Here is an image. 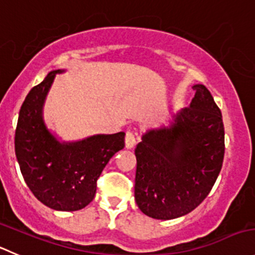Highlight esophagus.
I'll list each match as a JSON object with an SVG mask.
<instances>
[{
	"mask_svg": "<svg viewBox=\"0 0 255 255\" xmlns=\"http://www.w3.org/2000/svg\"><path fill=\"white\" fill-rule=\"evenodd\" d=\"M135 144H136L135 134L129 130V131L126 132V135H125V147L126 149H132Z\"/></svg>",
	"mask_w": 255,
	"mask_h": 255,
	"instance_id": "obj_1",
	"label": "esophagus"
}]
</instances>
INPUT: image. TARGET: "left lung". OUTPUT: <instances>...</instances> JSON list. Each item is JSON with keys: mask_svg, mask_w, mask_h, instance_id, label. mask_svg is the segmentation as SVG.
<instances>
[{"mask_svg": "<svg viewBox=\"0 0 255 255\" xmlns=\"http://www.w3.org/2000/svg\"><path fill=\"white\" fill-rule=\"evenodd\" d=\"M193 89L190 106L174 114L169 126L147 130L135 149V200L154 219H175L195 209L222 170V113L204 85Z\"/></svg>", "mask_w": 255, "mask_h": 255, "instance_id": "obj_1", "label": "left lung"}]
</instances>
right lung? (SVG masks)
Masks as SVG:
<instances>
[{
  "label": "right lung",
  "mask_w": 255,
  "mask_h": 255,
  "mask_svg": "<svg viewBox=\"0 0 255 255\" xmlns=\"http://www.w3.org/2000/svg\"><path fill=\"white\" fill-rule=\"evenodd\" d=\"M64 71H51L27 94L17 121L14 151L33 195L51 209L75 212L93 202L99 176L125 146V132L59 141L46 128L42 110L53 79Z\"/></svg>",
  "instance_id": "right-lung-1"
}]
</instances>
